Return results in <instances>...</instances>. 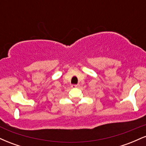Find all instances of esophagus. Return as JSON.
I'll return each instance as SVG.
<instances>
[{"mask_svg": "<svg viewBox=\"0 0 146 146\" xmlns=\"http://www.w3.org/2000/svg\"><path fill=\"white\" fill-rule=\"evenodd\" d=\"M78 86H79L78 84L73 85V86H72V88H78Z\"/></svg>", "mask_w": 146, "mask_h": 146, "instance_id": "34e87169", "label": "esophagus"}]
</instances>
